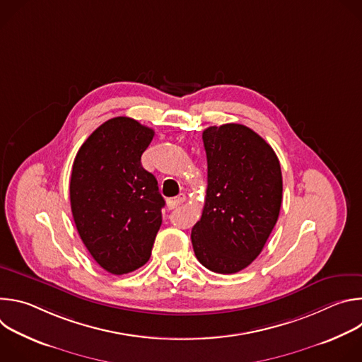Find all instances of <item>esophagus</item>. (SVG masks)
Wrapping results in <instances>:
<instances>
[{
  "instance_id": "obj_1",
  "label": "esophagus",
  "mask_w": 362,
  "mask_h": 362,
  "mask_svg": "<svg viewBox=\"0 0 362 362\" xmlns=\"http://www.w3.org/2000/svg\"><path fill=\"white\" fill-rule=\"evenodd\" d=\"M185 200H186V196H185L183 193L179 194V196H176V197H172V199L168 200V208H169V209H175V208H177L179 204H182Z\"/></svg>"
}]
</instances>
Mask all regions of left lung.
Instances as JSON below:
<instances>
[{"mask_svg": "<svg viewBox=\"0 0 362 362\" xmlns=\"http://www.w3.org/2000/svg\"><path fill=\"white\" fill-rule=\"evenodd\" d=\"M208 189L192 229L197 261L216 274H236L255 261L278 221L282 173L274 148L252 129L229 123L203 134Z\"/></svg>", "mask_w": 362, "mask_h": 362, "instance_id": "obj_1", "label": "left lung"}]
</instances>
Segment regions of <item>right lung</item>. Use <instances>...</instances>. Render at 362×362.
Returning a JSON list of instances; mask_svg holds the SVG:
<instances>
[{"label": "right lung", "mask_w": 362, "mask_h": 362, "mask_svg": "<svg viewBox=\"0 0 362 362\" xmlns=\"http://www.w3.org/2000/svg\"><path fill=\"white\" fill-rule=\"evenodd\" d=\"M154 132L130 117L97 127L78 148L70 180L77 232L93 259L123 275L143 267L162 225L165 199L141 166Z\"/></svg>", "instance_id": "obj_1"}]
</instances>
